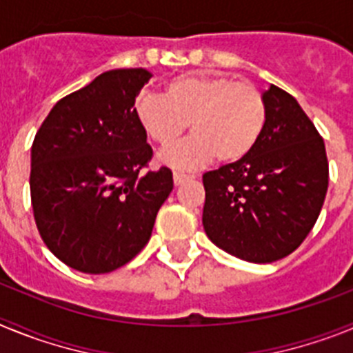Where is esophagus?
<instances>
[{"label":"esophagus","mask_w":353,"mask_h":353,"mask_svg":"<svg viewBox=\"0 0 353 353\" xmlns=\"http://www.w3.org/2000/svg\"><path fill=\"white\" fill-rule=\"evenodd\" d=\"M191 180H192L191 174H182V173H174V174H173L174 185H182V183L191 182Z\"/></svg>","instance_id":"34e87169"}]
</instances>
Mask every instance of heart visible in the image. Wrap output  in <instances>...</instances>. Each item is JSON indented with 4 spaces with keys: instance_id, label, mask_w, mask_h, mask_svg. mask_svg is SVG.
<instances>
[{
    "instance_id": "b5f03b06",
    "label": "heart",
    "mask_w": 353,
    "mask_h": 353,
    "mask_svg": "<svg viewBox=\"0 0 353 353\" xmlns=\"http://www.w3.org/2000/svg\"><path fill=\"white\" fill-rule=\"evenodd\" d=\"M134 117L152 141L170 148L187 123L192 138L161 155L174 170L192 171L217 155L235 162L254 148L265 129L267 105L260 90L228 76L185 74L164 84L162 95L139 93Z\"/></svg>"
}]
</instances>
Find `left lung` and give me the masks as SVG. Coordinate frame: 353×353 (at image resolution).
Wrapping results in <instances>:
<instances>
[{
	"instance_id": "obj_1",
	"label": "left lung",
	"mask_w": 353,
	"mask_h": 353,
	"mask_svg": "<svg viewBox=\"0 0 353 353\" xmlns=\"http://www.w3.org/2000/svg\"><path fill=\"white\" fill-rule=\"evenodd\" d=\"M267 121L240 161L203 174V228L217 248L240 260L288 256L316 223L329 185L322 136L299 102L270 84L261 93Z\"/></svg>"
}]
</instances>
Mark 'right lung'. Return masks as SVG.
Listing matches in <instances>:
<instances>
[{
	"label": "right lung",
	"instance_id": "right-lung-1",
	"mask_svg": "<svg viewBox=\"0 0 353 353\" xmlns=\"http://www.w3.org/2000/svg\"><path fill=\"white\" fill-rule=\"evenodd\" d=\"M152 72L114 68L56 102L31 146L30 191L40 236L72 269L105 274L148 244L173 191L152 159L134 99Z\"/></svg>",
	"mask_w": 353,
	"mask_h": 353
}]
</instances>
